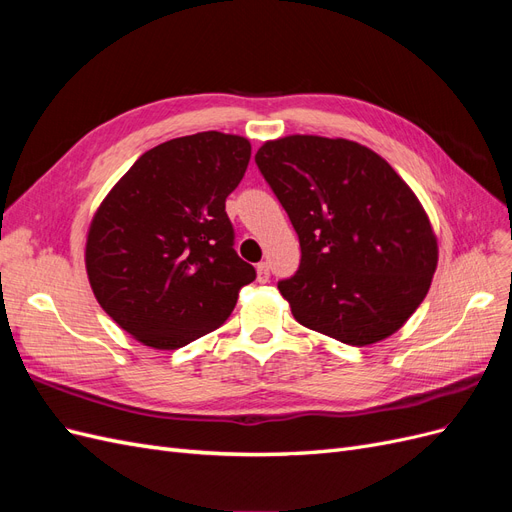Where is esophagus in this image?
<instances>
[{"mask_svg": "<svg viewBox=\"0 0 512 512\" xmlns=\"http://www.w3.org/2000/svg\"><path fill=\"white\" fill-rule=\"evenodd\" d=\"M256 273H258V282H269V275H271V271H269V265L267 262H258V267H256Z\"/></svg>", "mask_w": 512, "mask_h": 512, "instance_id": "obj_1", "label": "esophagus"}]
</instances>
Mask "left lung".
Wrapping results in <instances>:
<instances>
[{"instance_id":"8db88e82","label":"left lung","mask_w":512,"mask_h":512,"mask_svg":"<svg viewBox=\"0 0 512 512\" xmlns=\"http://www.w3.org/2000/svg\"><path fill=\"white\" fill-rule=\"evenodd\" d=\"M256 164L297 230L301 265L277 284L303 327L350 346L393 335L438 265L425 209L391 164L346 138L294 134Z\"/></svg>"}]
</instances>
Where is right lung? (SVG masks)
<instances>
[{
	"label": "right lung",
	"mask_w": 512,
	"mask_h": 512,
	"mask_svg": "<svg viewBox=\"0 0 512 512\" xmlns=\"http://www.w3.org/2000/svg\"><path fill=\"white\" fill-rule=\"evenodd\" d=\"M250 156L235 134L173 138L145 151L102 200L85 247L89 284L138 342L175 350L215 331L256 280L226 215Z\"/></svg>",
	"instance_id": "right-lung-1"
}]
</instances>
